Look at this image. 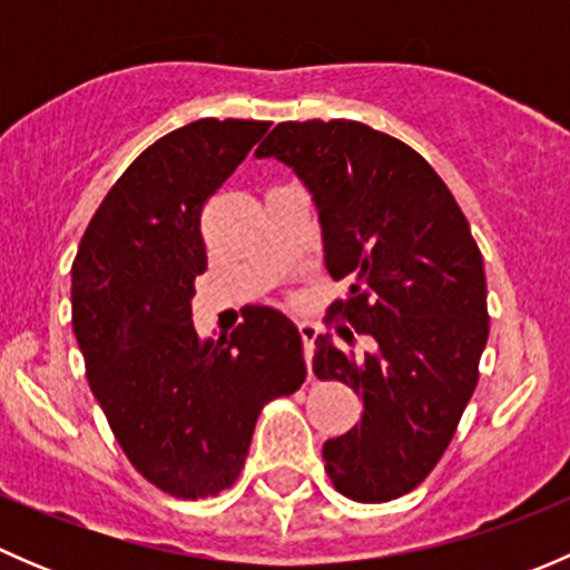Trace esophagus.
Listing matches in <instances>:
<instances>
[{"instance_id": "obj_1", "label": "esophagus", "mask_w": 570, "mask_h": 570, "mask_svg": "<svg viewBox=\"0 0 570 570\" xmlns=\"http://www.w3.org/2000/svg\"><path fill=\"white\" fill-rule=\"evenodd\" d=\"M297 333L303 338V355H306V366L312 372V358H314V338H317V325L312 322H297Z\"/></svg>"}]
</instances>
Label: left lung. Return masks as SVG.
Wrapping results in <instances>:
<instances>
[{"label":"left lung","mask_w":570,"mask_h":570,"mask_svg":"<svg viewBox=\"0 0 570 570\" xmlns=\"http://www.w3.org/2000/svg\"><path fill=\"white\" fill-rule=\"evenodd\" d=\"M256 157L295 170L320 212L325 267L347 281L331 306L347 344L317 336L314 375L364 400L353 430L325 441L327 476L355 502L413 491L455 435L488 342L485 269L465 215L422 154L358 120H286Z\"/></svg>","instance_id":"obj_1"}]
</instances>
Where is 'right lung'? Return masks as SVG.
<instances>
[{"label": "right lung", "mask_w": 570, "mask_h": 570, "mask_svg": "<svg viewBox=\"0 0 570 570\" xmlns=\"http://www.w3.org/2000/svg\"><path fill=\"white\" fill-rule=\"evenodd\" d=\"M269 129L200 118L148 146L96 209L71 267V322L90 392L131 465L176 499L215 497L243 471L253 428L306 381L295 322L253 306L200 338V212Z\"/></svg>", "instance_id": "add662e5"}]
</instances>
